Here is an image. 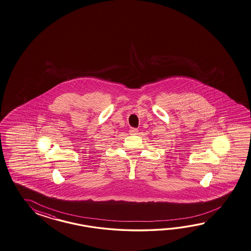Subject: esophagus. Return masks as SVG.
Instances as JSON below:
<instances>
[{
  "mask_svg": "<svg viewBox=\"0 0 251 251\" xmlns=\"http://www.w3.org/2000/svg\"><path fill=\"white\" fill-rule=\"evenodd\" d=\"M138 132H139V130H138V128H131L129 129V133L132 135L138 134Z\"/></svg>",
  "mask_w": 251,
  "mask_h": 251,
  "instance_id": "esophagus-1",
  "label": "esophagus"
}]
</instances>
